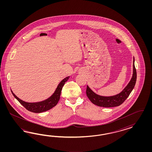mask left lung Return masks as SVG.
<instances>
[{
  "label": "left lung",
  "mask_w": 152,
  "mask_h": 152,
  "mask_svg": "<svg viewBox=\"0 0 152 152\" xmlns=\"http://www.w3.org/2000/svg\"><path fill=\"white\" fill-rule=\"evenodd\" d=\"M133 71L132 77L126 86L119 94L111 96H103L97 95L87 86L86 95L89 100L97 106L104 107H112L120 105L129 96L130 94L133 90L137 81V72L133 60Z\"/></svg>",
  "instance_id": "8db88e82"
}]
</instances>
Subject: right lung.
<instances>
[{
    "instance_id": "obj_1",
    "label": "right lung",
    "mask_w": 152,
    "mask_h": 152,
    "mask_svg": "<svg viewBox=\"0 0 152 152\" xmlns=\"http://www.w3.org/2000/svg\"><path fill=\"white\" fill-rule=\"evenodd\" d=\"M69 76L66 77L63 79L60 83L58 85L54 93L51 95V96L47 99L43 101L37 102H27L22 100L17 96L11 90L12 94L14 97L23 105L27 110L32 113H41L44 111L49 110L52 108L57 104L60 98V95L62 88L64 86L65 83L69 80Z\"/></svg>"
}]
</instances>
